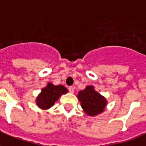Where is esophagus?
Here are the masks:
<instances>
[{
  "label": "esophagus",
  "instance_id": "esophagus-1",
  "mask_svg": "<svg viewBox=\"0 0 146 146\" xmlns=\"http://www.w3.org/2000/svg\"><path fill=\"white\" fill-rule=\"evenodd\" d=\"M68 90L71 93H74V87H73V86H70V87L68 88Z\"/></svg>",
  "mask_w": 146,
  "mask_h": 146
}]
</instances>
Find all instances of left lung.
Wrapping results in <instances>:
<instances>
[{
  "label": "left lung",
  "instance_id": "left-lung-1",
  "mask_svg": "<svg viewBox=\"0 0 146 146\" xmlns=\"http://www.w3.org/2000/svg\"><path fill=\"white\" fill-rule=\"evenodd\" d=\"M77 97L84 112L92 116L103 113L107 103L105 97L97 93L93 86H88L85 90L80 91Z\"/></svg>",
  "mask_w": 146,
  "mask_h": 146
}]
</instances>
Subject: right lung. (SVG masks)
Listing matches in <instances>:
<instances>
[{
  "instance_id": "obj_1",
  "label": "right lung",
  "mask_w": 146,
  "mask_h": 146,
  "mask_svg": "<svg viewBox=\"0 0 146 146\" xmlns=\"http://www.w3.org/2000/svg\"><path fill=\"white\" fill-rule=\"evenodd\" d=\"M67 89L62 85L54 86L48 83L45 88H43L41 93L36 98V105L42 110H47L54 105L56 101L62 94L67 93Z\"/></svg>"
}]
</instances>
